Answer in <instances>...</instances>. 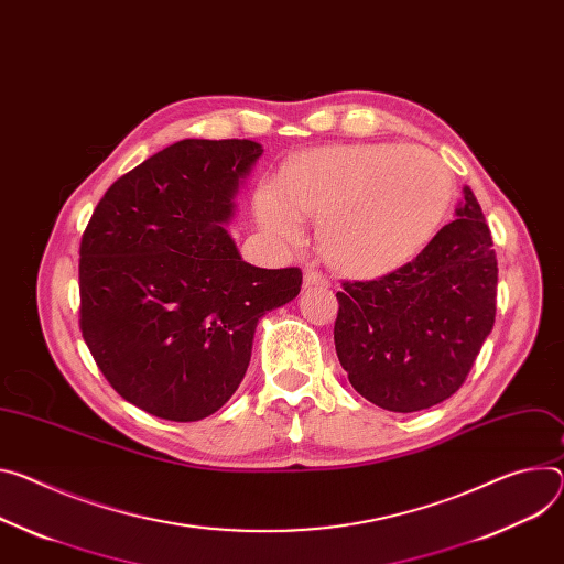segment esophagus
<instances>
[{
  "label": "esophagus",
  "mask_w": 564,
  "mask_h": 564,
  "mask_svg": "<svg viewBox=\"0 0 564 564\" xmlns=\"http://www.w3.org/2000/svg\"><path fill=\"white\" fill-rule=\"evenodd\" d=\"M303 285L305 288H328L330 281H328V276H324L322 272L311 268V270L303 272Z\"/></svg>",
  "instance_id": "34e87169"
}]
</instances>
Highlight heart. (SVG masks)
Segmentation results:
<instances>
[{"label": "heart", "instance_id": "b5f03b06", "mask_svg": "<svg viewBox=\"0 0 564 564\" xmlns=\"http://www.w3.org/2000/svg\"><path fill=\"white\" fill-rule=\"evenodd\" d=\"M452 191L449 169L427 148L326 145L288 162L279 191L256 195V216L285 245L301 240V218L319 220L324 261L371 279L414 259L441 225Z\"/></svg>", "mask_w": 564, "mask_h": 564}]
</instances>
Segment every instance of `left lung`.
<instances>
[{
	"label": "left lung",
	"mask_w": 564,
	"mask_h": 564,
	"mask_svg": "<svg viewBox=\"0 0 564 564\" xmlns=\"http://www.w3.org/2000/svg\"><path fill=\"white\" fill-rule=\"evenodd\" d=\"M406 265L337 292L335 350L387 412L434 406L466 382L497 313V256L475 193Z\"/></svg>",
	"instance_id": "1"
}]
</instances>
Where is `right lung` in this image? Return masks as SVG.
I'll list each match as a JSON object with an SVG mask.
<instances>
[{
	"label": "right lung",
	"instance_id": "right-lung-1",
	"mask_svg": "<svg viewBox=\"0 0 564 564\" xmlns=\"http://www.w3.org/2000/svg\"><path fill=\"white\" fill-rule=\"evenodd\" d=\"M263 145L184 139L119 177L80 240L78 324L96 367L143 412L207 419L245 378L268 311L292 301L301 270L240 259L223 227Z\"/></svg>",
	"mask_w": 564,
	"mask_h": 564
}]
</instances>
